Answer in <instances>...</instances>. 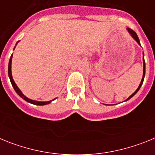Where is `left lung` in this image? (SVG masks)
I'll return each mask as SVG.
<instances>
[{
    "label": "left lung",
    "mask_w": 155,
    "mask_h": 155,
    "mask_svg": "<svg viewBox=\"0 0 155 155\" xmlns=\"http://www.w3.org/2000/svg\"><path fill=\"white\" fill-rule=\"evenodd\" d=\"M127 29H128V31L129 32H130V33L131 34V35H132L133 36V38H134V39H135V40L137 41V42H138V43H139L140 45V40H139V38H138V36H137V33L136 32H135V31H134V30H132L131 29V28H127ZM144 76H145V61H144V59H143V78H142V80H141V82H140V85H139V87H137V89L136 90V91H135V92L134 93V94H131L130 96L128 98H127V100H126V101H127V100H129L130 99V98H132L133 96H134V94H136L137 92L138 91H139V89L140 88V87H141V85H142V84H143V79H144Z\"/></svg>",
    "instance_id": "obj_1"
}]
</instances>
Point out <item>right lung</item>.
I'll return each mask as SVG.
<instances>
[{"mask_svg":"<svg viewBox=\"0 0 155 155\" xmlns=\"http://www.w3.org/2000/svg\"><path fill=\"white\" fill-rule=\"evenodd\" d=\"M16 44H17V43H16ZM12 55L11 56L10 61H9V64H8V76H9V78H10L11 82H12V86H13L14 89L15 90V91L18 93V94L19 96L21 97V98H22L23 99L25 100V101H27V102H30V103H31V104H34V105H46V104L50 103V102H51V101H49V102H37V101L31 100V99H29V98H27V97L25 96L24 94H23L22 93H21V91H20V89H19L18 87V86L16 85V84H15V81H14L13 78H12V70H11V68H12Z\"/></svg>","mask_w":155,"mask_h":155,"instance_id":"obj_1","label":"right lung"}]
</instances>
